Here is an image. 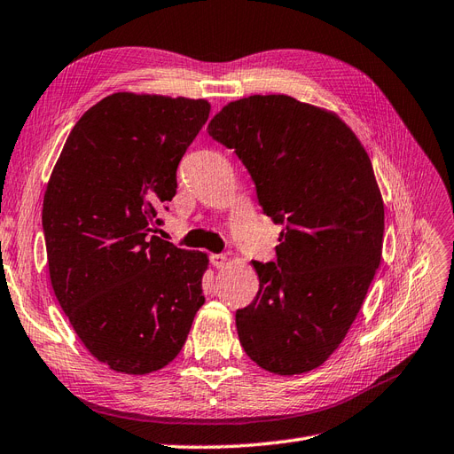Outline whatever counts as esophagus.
<instances>
[{"mask_svg": "<svg viewBox=\"0 0 454 454\" xmlns=\"http://www.w3.org/2000/svg\"><path fill=\"white\" fill-rule=\"evenodd\" d=\"M210 261H212V265L215 269H223L227 265V255H223V254H212Z\"/></svg>", "mask_w": 454, "mask_h": 454, "instance_id": "esophagus-1", "label": "esophagus"}]
</instances>
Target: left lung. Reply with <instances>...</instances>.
<instances>
[{"instance_id":"left-lung-1","label":"left lung","mask_w":454,"mask_h":454,"mask_svg":"<svg viewBox=\"0 0 454 454\" xmlns=\"http://www.w3.org/2000/svg\"><path fill=\"white\" fill-rule=\"evenodd\" d=\"M208 134L235 149L263 212L282 225L277 261H252L259 292L237 310L240 345L270 373H307L347 337L380 263L373 167L335 114L286 94L227 104Z\"/></svg>"}]
</instances>
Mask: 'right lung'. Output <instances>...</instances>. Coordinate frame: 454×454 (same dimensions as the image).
<instances>
[{"instance_id": "add662e5", "label": "right lung", "mask_w": 454, "mask_h": 454, "mask_svg": "<svg viewBox=\"0 0 454 454\" xmlns=\"http://www.w3.org/2000/svg\"><path fill=\"white\" fill-rule=\"evenodd\" d=\"M208 115V102L184 96H106L75 122L47 184L54 295L87 350L119 373L168 365L204 303L208 257L155 232Z\"/></svg>"}]
</instances>
